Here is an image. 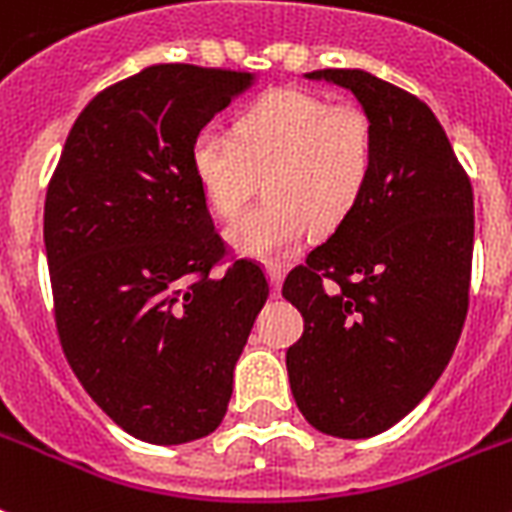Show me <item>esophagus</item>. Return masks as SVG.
I'll list each match as a JSON object with an SVG mask.
<instances>
[{"mask_svg":"<svg viewBox=\"0 0 512 512\" xmlns=\"http://www.w3.org/2000/svg\"><path fill=\"white\" fill-rule=\"evenodd\" d=\"M268 278H270V286H273V294L281 292V281H284V268L276 263L268 265Z\"/></svg>","mask_w":512,"mask_h":512,"instance_id":"1","label":"esophagus"}]
</instances>
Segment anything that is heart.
Here are the masks:
<instances>
[{
    "label": "heart",
    "mask_w": 512,
    "mask_h": 512,
    "mask_svg": "<svg viewBox=\"0 0 512 512\" xmlns=\"http://www.w3.org/2000/svg\"><path fill=\"white\" fill-rule=\"evenodd\" d=\"M376 152L365 107L286 89L247 107L234 136L205 128L191 144V170L226 220L242 213L263 176L265 199L236 220L228 239L244 255L273 260L294 252L310 223L331 231L355 213Z\"/></svg>",
    "instance_id": "heart-1"
}]
</instances>
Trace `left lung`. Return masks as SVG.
Listing matches in <instances>:
<instances>
[{
  "mask_svg": "<svg viewBox=\"0 0 512 512\" xmlns=\"http://www.w3.org/2000/svg\"><path fill=\"white\" fill-rule=\"evenodd\" d=\"M350 89L376 128L363 202L286 276L305 331L286 371L307 423L365 439L405 418L450 363L468 315L471 178L426 102L365 70L307 73Z\"/></svg>",
  "mask_w": 512,
  "mask_h": 512,
  "instance_id": "1",
  "label": "left lung"
}]
</instances>
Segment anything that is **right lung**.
Here are the masks:
<instances>
[{"label": "right lung", "mask_w": 512, "mask_h": 512, "mask_svg": "<svg viewBox=\"0 0 512 512\" xmlns=\"http://www.w3.org/2000/svg\"><path fill=\"white\" fill-rule=\"evenodd\" d=\"M255 73L152 65L83 107L44 205L54 323L70 368L149 444L213 434L268 278L228 260L191 144ZM226 264L223 274H213Z\"/></svg>", "instance_id": "right-lung-1"}]
</instances>
